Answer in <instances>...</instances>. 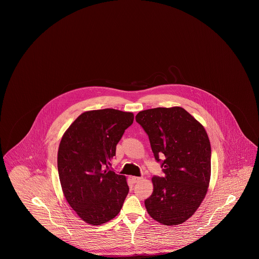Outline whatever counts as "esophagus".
I'll return each mask as SVG.
<instances>
[{
    "instance_id": "obj_1",
    "label": "esophagus",
    "mask_w": 259,
    "mask_h": 259,
    "mask_svg": "<svg viewBox=\"0 0 259 259\" xmlns=\"http://www.w3.org/2000/svg\"><path fill=\"white\" fill-rule=\"evenodd\" d=\"M131 179H132L133 183L137 184V183H139L140 181H142V179H143V178H141V177H135V176H134V177H132Z\"/></svg>"
}]
</instances>
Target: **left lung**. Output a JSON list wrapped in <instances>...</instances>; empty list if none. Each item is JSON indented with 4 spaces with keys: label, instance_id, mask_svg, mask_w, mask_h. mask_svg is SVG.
<instances>
[{
    "label": "left lung",
    "instance_id": "left-lung-1",
    "mask_svg": "<svg viewBox=\"0 0 259 259\" xmlns=\"http://www.w3.org/2000/svg\"><path fill=\"white\" fill-rule=\"evenodd\" d=\"M136 121L148 134L159 157L164 177L154 176L153 192L145 201L148 214L165 225L186 222L207 194L210 179V144L203 127L181 107L140 111Z\"/></svg>",
    "mask_w": 259,
    "mask_h": 259
}]
</instances>
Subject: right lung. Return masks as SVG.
<instances>
[{"instance_id":"obj_1","label":"right lung","mask_w":259,"mask_h":259,"mask_svg":"<svg viewBox=\"0 0 259 259\" xmlns=\"http://www.w3.org/2000/svg\"><path fill=\"white\" fill-rule=\"evenodd\" d=\"M133 120L132 112L114 109L85 111L62 137L57 156L62 190L77 215L91 225L114 219L129 192L125 176L109 165Z\"/></svg>"}]
</instances>
